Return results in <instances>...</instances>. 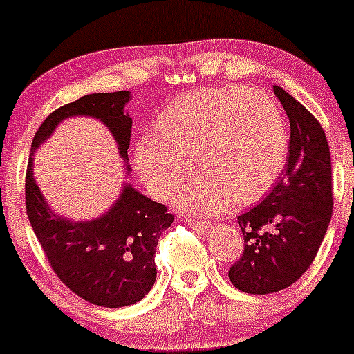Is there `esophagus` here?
I'll return each instance as SVG.
<instances>
[{
    "label": "esophagus",
    "instance_id": "34e87169",
    "mask_svg": "<svg viewBox=\"0 0 354 354\" xmlns=\"http://www.w3.org/2000/svg\"><path fill=\"white\" fill-rule=\"evenodd\" d=\"M188 226L200 231V233H207L210 227V224L207 223V221H202V219H188Z\"/></svg>",
    "mask_w": 354,
    "mask_h": 354
}]
</instances>
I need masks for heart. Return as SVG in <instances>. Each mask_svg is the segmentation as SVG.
I'll return each instance as SVG.
<instances>
[{"mask_svg": "<svg viewBox=\"0 0 354 354\" xmlns=\"http://www.w3.org/2000/svg\"><path fill=\"white\" fill-rule=\"evenodd\" d=\"M288 131L269 94L241 87L190 91L174 99L137 142L135 160L152 194L167 195L194 164L198 180L174 203L185 212L216 214L257 202L279 176Z\"/></svg>", "mask_w": 354, "mask_h": 354, "instance_id": "heart-1", "label": "heart"}]
</instances>
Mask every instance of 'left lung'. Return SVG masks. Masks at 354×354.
I'll list each match as a JSON object with an SVG mask.
<instances>
[{"instance_id":"8db88e82","label":"left lung","mask_w":354,"mask_h":354,"mask_svg":"<svg viewBox=\"0 0 354 354\" xmlns=\"http://www.w3.org/2000/svg\"><path fill=\"white\" fill-rule=\"evenodd\" d=\"M289 118L288 164L279 183L238 216L243 255L230 269L234 288L250 295L283 291L312 266L332 216L330 151L312 113L274 87Z\"/></svg>"}]
</instances>
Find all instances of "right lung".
Returning <instances> with one entry per match:
<instances>
[{
    "label": "right lung",
    "mask_w": 354,
    "mask_h": 354,
    "mask_svg": "<svg viewBox=\"0 0 354 354\" xmlns=\"http://www.w3.org/2000/svg\"><path fill=\"white\" fill-rule=\"evenodd\" d=\"M130 99L128 91L88 94L53 111L35 131L25 174L27 216L49 266L70 291L106 308L133 305L151 291L157 276V241L174 216L167 212L166 205L124 183L116 202L97 219H65L53 212L42 197L34 180L32 156L63 120L91 116L109 128L124 167L130 171L131 118L124 113Z\"/></svg>",
    "instance_id": "right-lung-1"
}]
</instances>
